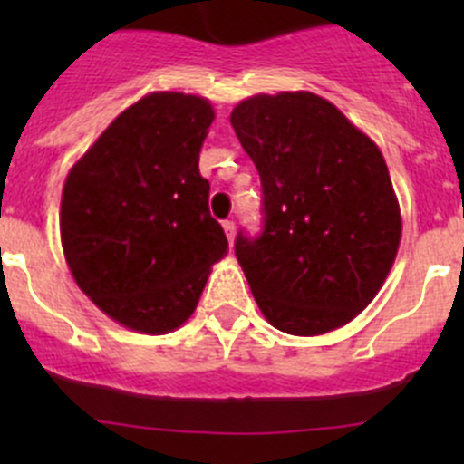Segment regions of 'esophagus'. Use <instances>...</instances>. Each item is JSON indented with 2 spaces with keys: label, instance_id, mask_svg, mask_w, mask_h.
<instances>
[{
  "label": "esophagus",
  "instance_id": "esophagus-1",
  "mask_svg": "<svg viewBox=\"0 0 464 464\" xmlns=\"http://www.w3.org/2000/svg\"><path fill=\"white\" fill-rule=\"evenodd\" d=\"M222 227H224V233H227L228 242H233V237H236V222H233V219H224Z\"/></svg>",
  "mask_w": 464,
  "mask_h": 464
}]
</instances>
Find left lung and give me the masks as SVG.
<instances>
[{
	"label": "left lung",
	"instance_id": "obj_1",
	"mask_svg": "<svg viewBox=\"0 0 464 464\" xmlns=\"http://www.w3.org/2000/svg\"><path fill=\"white\" fill-rule=\"evenodd\" d=\"M231 125L262 186L260 231L236 237L262 314L296 336L345 325L375 298L400 246L382 152L307 92L242 101Z\"/></svg>",
	"mask_w": 464,
	"mask_h": 464
}]
</instances>
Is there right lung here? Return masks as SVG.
<instances>
[{"label": "right lung", "instance_id": "obj_1", "mask_svg": "<svg viewBox=\"0 0 464 464\" xmlns=\"http://www.w3.org/2000/svg\"><path fill=\"white\" fill-rule=\"evenodd\" d=\"M208 101L159 92L128 107L72 168L60 236L78 287L132 330L163 334L198 307L228 251L199 150Z\"/></svg>", "mask_w": 464, "mask_h": 464}]
</instances>
